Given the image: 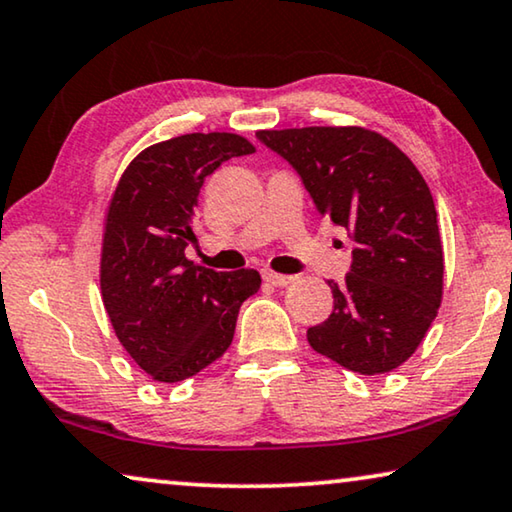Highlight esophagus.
<instances>
[{
	"instance_id": "obj_1",
	"label": "esophagus",
	"mask_w": 512,
	"mask_h": 512,
	"mask_svg": "<svg viewBox=\"0 0 512 512\" xmlns=\"http://www.w3.org/2000/svg\"><path fill=\"white\" fill-rule=\"evenodd\" d=\"M263 279L268 281V284L277 286V288L288 286V284H293V281H295V277H291V274H279V272H270V270L263 272Z\"/></svg>"
}]
</instances>
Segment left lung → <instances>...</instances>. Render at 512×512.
<instances>
[{
  "mask_svg": "<svg viewBox=\"0 0 512 512\" xmlns=\"http://www.w3.org/2000/svg\"><path fill=\"white\" fill-rule=\"evenodd\" d=\"M305 184L316 212L346 228L351 270L328 281L335 307L307 330L314 351L374 376L406 362L436 318L443 247L434 198L411 159L360 127L258 131Z\"/></svg>",
  "mask_w": 512,
  "mask_h": 512,
  "instance_id": "obj_1",
  "label": "left lung"
}]
</instances>
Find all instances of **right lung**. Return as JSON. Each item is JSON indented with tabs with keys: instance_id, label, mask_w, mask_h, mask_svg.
<instances>
[{
	"instance_id": "right-lung-1",
	"label": "right lung",
	"mask_w": 512,
	"mask_h": 512,
	"mask_svg": "<svg viewBox=\"0 0 512 512\" xmlns=\"http://www.w3.org/2000/svg\"><path fill=\"white\" fill-rule=\"evenodd\" d=\"M251 152L235 133H187L140 152L117 184L103 233V307L154 381H184L221 358L242 302L261 288L256 270L217 272L184 256L205 177Z\"/></svg>"
}]
</instances>
